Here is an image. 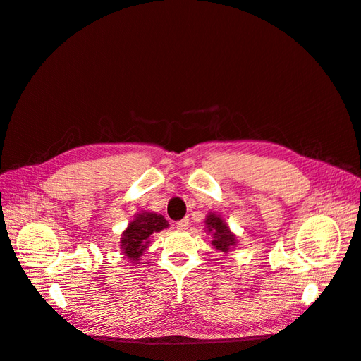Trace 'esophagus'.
<instances>
[{"instance_id": "esophagus-1", "label": "esophagus", "mask_w": 361, "mask_h": 361, "mask_svg": "<svg viewBox=\"0 0 361 361\" xmlns=\"http://www.w3.org/2000/svg\"><path fill=\"white\" fill-rule=\"evenodd\" d=\"M188 223H190V220H188V219H183V220H180V221H178V223H176V228H178L179 231L188 229Z\"/></svg>"}]
</instances>
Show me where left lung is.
Listing matches in <instances>:
<instances>
[{
  "label": "left lung",
  "mask_w": 361,
  "mask_h": 361,
  "mask_svg": "<svg viewBox=\"0 0 361 361\" xmlns=\"http://www.w3.org/2000/svg\"><path fill=\"white\" fill-rule=\"evenodd\" d=\"M204 232H208V235L211 233V245L225 255L231 249L237 247L238 240L235 233L229 229L225 219L217 212H208L207 219H204Z\"/></svg>",
  "instance_id": "8db88e82"
}]
</instances>
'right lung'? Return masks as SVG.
<instances>
[{
  "label": "right lung",
  "instance_id": "obj_1",
  "mask_svg": "<svg viewBox=\"0 0 361 361\" xmlns=\"http://www.w3.org/2000/svg\"><path fill=\"white\" fill-rule=\"evenodd\" d=\"M169 228V221L161 214L153 211H141L121 232L120 249L124 258L138 264L144 250L150 245V237Z\"/></svg>",
  "mask_w": 361,
  "mask_h": 361
}]
</instances>
